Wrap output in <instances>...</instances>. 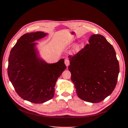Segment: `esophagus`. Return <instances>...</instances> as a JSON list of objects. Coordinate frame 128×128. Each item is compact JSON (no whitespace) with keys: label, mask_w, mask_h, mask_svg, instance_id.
I'll return each instance as SVG.
<instances>
[{"label":"esophagus","mask_w":128,"mask_h":128,"mask_svg":"<svg viewBox=\"0 0 128 128\" xmlns=\"http://www.w3.org/2000/svg\"><path fill=\"white\" fill-rule=\"evenodd\" d=\"M64 64L66 65V66L68 67L69 65V64H70V62H69V60L68 59H66L64 60Z\"/></svg>","instance_id":"esophagus-1"}]
</instances>
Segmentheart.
<instances>
[{"instance_id": "1", "label": "heart", "mask_w": 128, "mask_h": 128, "mask_svg": "<svg viewBox=\"0 0 128 128\" xmlns=\"http://www.w3.org/2000/svg\"><path fill=\"white\" fill-rule=\"evenodd\" d=\"M78 48V47H77V48Z\"/></svg>"}]
</instances>
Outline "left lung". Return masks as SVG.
<instances>
[{
    "mask_svg": "<svg viewBox=\"0 0 128 128\" xmlns=\"http://www.w3.org/2000/svg\"><path fill=\"white\" fill-rule=\"evenodd\" d=\"M88 42L76 54L68 56V69L78 97L96 103L114 91L120 67L113 46L103 36L92 34Z\"/></svg>",
    "mask_w": 128,
    "mask_h": 128,
    "instance_id": "obj_1",
    "label": "left lung"
}]
</instances>
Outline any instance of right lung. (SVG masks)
<instances>
[{"label": "right lung", "mask_w": 128, "mask_h": 128, "mask_svg": "<svg viewBox=\"0 0 128 128\" xmlns=\"http://www.w3.org/2000/svg\"><path fill=\"white\" fill-rule=\"evenodd\" d=\"M46 35L42 32L24 34L12 48L8 58L7 72L15 90L21 98L34 104L53 97L58 78L66 68L64 59L49 64L38 57L34 42Z\"/></svg>", "instance_id": "1"}]
</instances>
